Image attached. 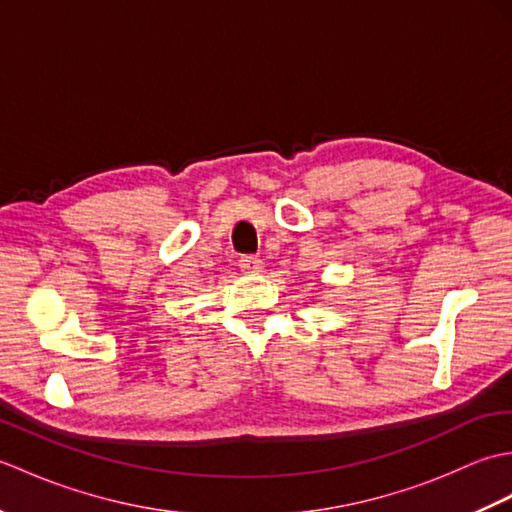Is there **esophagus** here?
<instances>
[{"label":"esophagus","mask_w":512,"mask_h":512,"mask_svg":"<svg viewBox=\"0 0 512 512\" xmlns=\"http://www.w3.org/2000/svg\"><path fill=\"white\" fill-rule=\"evenodd\" d=\"M239 268L244 270V273H253V275H257V273H262V268H264V262L259 257H255V255H244V257H239Z\"/></svg>","instance_id":"esophagus-1"}]
</instances>
